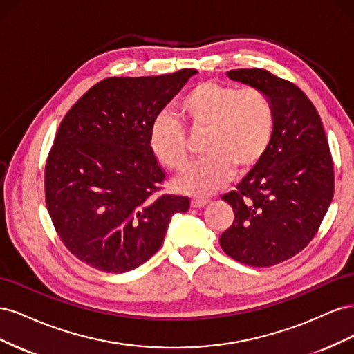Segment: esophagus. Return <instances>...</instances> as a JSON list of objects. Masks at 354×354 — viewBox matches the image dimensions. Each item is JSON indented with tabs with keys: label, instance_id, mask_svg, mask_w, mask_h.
Segmentation results:
<instances>
[{
	"label": "esophagus",
	"instance_id": "34e87169",
	"mask_svg": "<svg viewBox=\"0 0 354 354\" xmlns=\"http://www.w3.org/2000/svg\"><path fill=\"white\" fill-rule=\"evenodd\" d=\"M208 203H209V201H207V199H198V198H195V199H192L190 205L194 207V208H203L205 205H208Z\"/></svg>",
	"mask_w": 354,
	"mask_h": 354
}]
</instances>
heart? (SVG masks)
I'll list each match as a JSON object with an SVG mask.
<instances>
[{
	"label": "heart",
	"instance_id": "heart-1",
	"mask_svg": "<svg viewBox=\"0 0 354 354\" xmlns=\"http://www.w3.org/2000/svg\"><path fill=\"white\" fill-rule=\"evenodd\" d=\"M178 115L192 137L205 134V159L174 181L180 192L194 196L212 195L227 183L232 171L250 173L269 151L276 128L274 104L266 91L214 81L192 87L178 102ZM149 146L169 169L181 171L190 162L185 128L168 113L156 116Z\"/></svg>",
	"mask_w": 354,
	"mask_h": 354
}]
</instances>
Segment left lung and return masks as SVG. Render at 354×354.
<instances>
[{
    "instance_id": "8db88e82",
    "label": "left lung",
    "mask_w": 354,
    "mask_h": 354,
    "mask_svg": "<svg viewBox=\"0 0 354 354\" xmlns=\"http://www.w3.org/2000/svg\"><path fill=\"white\" fill-rule=\"evenodd\" d=\"M227 75L270 95L276 128L264 158L221 196L234 218L220 245L239 263L270 267L315 238L334 196V165L315 104L295 84L260 68Z\"/></svg>"
}]
</instances>
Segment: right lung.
<instances>
[{
	"label": "right lung",
	"instance_id": "obj_1",
	"mask_svg": "<svg viewBox=\"0 0 354 354\" xmlns=\"http://www.w3.org/2000/svg\"><path fill=\"white\" fill-rule=\"evenodd\" d=\"M196 69L106 78L63 118L46 162L47 209L60 241L106 273L142 266L189 198L156 194L167 173L149 146L156 116Z\"/></svg>",
	"mask_w": 354,
	"mask_h": 354
}]
</instances>
